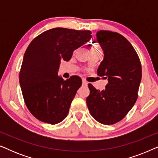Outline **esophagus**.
Masks as SVG:
<instances>
[{
    "label": "esophagus",
    "instance_id": "1",
    "mask_svg": "<svg viewBox=\"0 0 158 158\" xmlns=\"http://www.w3.org/2000/svg\"><path fill=\"white\" fill-rule=\"evenodd\" d=\"M83 85H88V83L86 82V81H85V80H83Z\"/></svg>",
    "mask_w": 158,
    "mask_h": 158
}]
</instances>
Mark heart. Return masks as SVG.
I'll return each mask as SVG.
<instances>
[{"label": "heart", "instance_id": "heart-1", "mask_svg": "<svg viewBox=\"0 0 158 158\" xmlns=\"http://www.w3.org/2000/svg\"><path fill=\"white\" fill-rule=\"evenodd\" d=\"M90 50H94V51H97V52H99V49H98V47H93Z\"/></svg>", "mask_w": 158, "mask_h": 158}]
</instances>
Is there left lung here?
Instances as JSON below:
<instances>
[{
  "instance_id": "left-lung-1",
  "label": "left lung",
  "mask_w": 158,
  "mask_h": 158,
  "mask_svg": "<svg viewBox=\"0 0 158 158\" xmlns=\"http://www.w3.org/2000/svg\"><path fill=\"white\" fill-rule=\"evenodd\" d=\"M96 38L103 51L97 74L109 82L103 90L88 84L86 103L97 122L114 124L125 117L137 101L142 66L132 45L120 34L101 30Z\"/></svg>"
}]
</instances>
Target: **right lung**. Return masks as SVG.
<instances>
[{"label": "right lung", "instance_id": "right-lung-1", "mask_svg": "<svg viewBox=\"0 0 158 158\" xmlns=\"http://www.w3.org/2000/svg\"><path fill=\"white\" fill-rule=\"evenodd\" d=\"M90 31L55 28L32 40L25 52L19 83L28 109L41 122L56 124L64 119L82 85L80 77L58 76L60 62L91 39Z\"/></svg>", "mask_w": 158, "mask_h": 158}]
</instances>
